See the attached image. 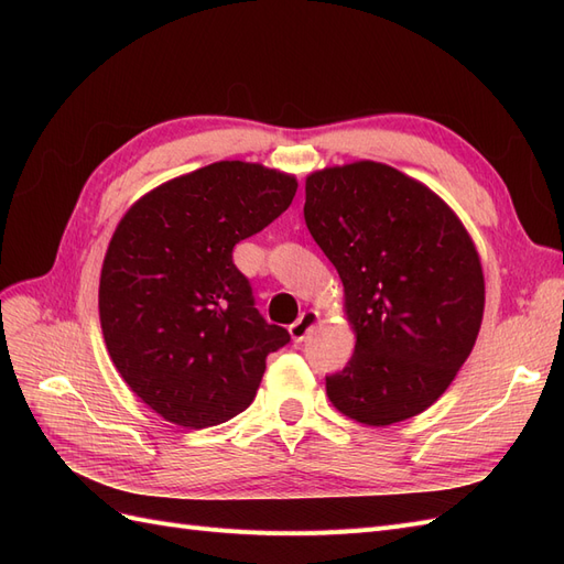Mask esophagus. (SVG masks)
Here are the masks:
<instances>
[{
    "label": "esophagus",
    "instance_id": "34e87169",
    "mask_svg": "<svg viewBox=\"0 0 564 564\" xmlns=\"http://www.w3.org/2000/svg\"><path fill=\"white\" fill-rule=\"evenodd\" d=\"M317 319H319V315H317L315 311H305V313L292 324V327H289V334H292V338L299 344V340H303L305 336L311 334V329L315 327Z\"/></svg>",
    "mask_w": 564,
    "mask_h": 564
}]
</instances>
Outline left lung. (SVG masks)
<instances>
[{
    "mask_svg": "<svg viewBox=\"0 0 564 564\" xmlns=\"http://www.w3.org/2000/svg\"><path fill=\"white\" fill-rule=\"evenodd\" d=\"M305 226L344 282L355 352L327 377L340 414L390 425L429 409L475 346L480 256L431 187L381 162L305 178Z\"/></svg>",
    "mask_w": 564,
    "mask_h": 564,
    "instance_id": "1",
    "label": "left lung"
}]
</instances>
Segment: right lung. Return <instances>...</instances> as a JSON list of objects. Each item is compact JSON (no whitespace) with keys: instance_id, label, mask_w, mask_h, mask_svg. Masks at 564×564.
Wrapping results in <instances>:
<instances>
[{"instance_id":"1","label":"right lung","mask_w":564,"mask_h":564,"mask_svg":"<svg viewBox=\"0 0 564 564\" xmlns=\"http://www.w3.org/2000/svg\"><path fill=\"white\" fill-rule=\"evenodd\" d=\"M296 187L263 164L214 162L119 220L100 270V329L117 371L162 419L209 429L245 412L265 357L289 344L253 308L232 249L286 212Z\"/></svg>"}]
</instances>
